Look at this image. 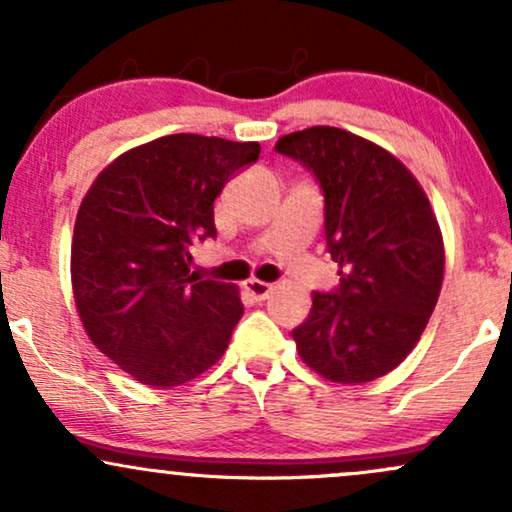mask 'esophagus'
<instances>
[{
	"instance_id": "1",
	"label": "esophagus",
	"mask_w": 512,
	"mask_h": 512,
	"mask_svg": "<svg viewBox=\"0 0 512 512\" xmlns=\"http://www.w3.org/2000/svg\"><path fill=\"white\" fill-rule=\"evenodd\" d=\"M243 289L248 296L255 298V301H264V298L272 293V284H267V281H260V279H248L243 284Z\"/></svg>"
}]
</instances>
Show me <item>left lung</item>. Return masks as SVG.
Returning a JSON list of instances; mask_svg holds the SVG:
<instances>
[{
    "label": "left lung",
    "instance_id": "obj_1",
    "mask_svg": "<svg viewBox=\"0 0 512 512\" xmlns=\"http://www.w3.org/2000/svg\"><path fill=\"white\" fill-rule=\"evenodd\" d=\"M274 149L320 182L342 276L334 293H313L293 330L298 356L339 385L383 378L421 339L443 286V233L424 187L383 146L339 127L286 134Z\"/></svg>",
    "mask_w": 512,
    "mask_h": 512
}]
</instances>
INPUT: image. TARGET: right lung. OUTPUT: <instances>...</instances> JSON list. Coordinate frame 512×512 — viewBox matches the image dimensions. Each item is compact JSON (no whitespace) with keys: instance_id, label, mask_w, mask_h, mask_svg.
<instances>
[{"instance_id":"right-lung-1","label":"right lung","mask_w":512,"mask_h":512,"mask_svg":"<svg viewBox=\"0 0 512 512\" xmlns=\"http://www.w3.org/2000/svg\"><path fill=\"white\" fill-rule=\"evenodd\" d=\"M257 156V142L168 134L117 156L81 199L76 313L98 351L139 383L182 385L228 349L240 291L192 279L190 248L216 238L214 199Z\"/></svg>"}]
</instances>
